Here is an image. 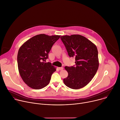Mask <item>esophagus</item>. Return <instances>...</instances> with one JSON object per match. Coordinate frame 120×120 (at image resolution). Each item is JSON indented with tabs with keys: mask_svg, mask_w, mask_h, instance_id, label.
<instances>
[{
	"mask_svg": "<svg viewBox=\"0 0 120 120\" xmlns=\"http://www.w3.org/2000/svg\"><path fill=\"white\" fill-rule=\"evenodd\" d=\"M63 67H60V68H58V69L60 70H62L63 69Z\"/></svg>",
	"mask_w": 120,
	"mask_h": 120,
	"instance_id": "esophagus-1",
	"label": "esophagus"
}]
</instances>
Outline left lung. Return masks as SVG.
<instances>
[{
	"label": "left lung",
	"mask_w": 120,
	"mask_h": 120,
	"mask_svg": "<svg viewBox=\"0 0 120 120\" xmlns=\"http://www.w3.org/2000/svg\"><path fill=\"white\" fill-rule=\"evenodd\" d=\"M61 41L69 57H75L76 65L65 67L68 76L65 84L71 89H79L88 84L96 74L99 62L97 47L85 37L79 35L63 36Z\"/></svg>",
	"instance_id": "8db88e82"
}]
</instances>
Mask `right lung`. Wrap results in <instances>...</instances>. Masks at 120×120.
Returning a JSON list of instances; mask_svg holds the SVG:
<instances>
[{
	"label": "right lung",
	"instance_id": "add662e5",
	"mask_svg": "<svg viewBox=\"0 0 120 120\" xmlns=\"http://www.w3.org/2000/svg\"><path fill=\"white\" fill-rule=\"evenodd\" d=\"M61 36L39 34L24 43L18 51L17 63L19 73L29 87L41 89L50 82L56 68L50 62L45 63L54 43Z\"/></svg>",
	"mask_w": 120,
	"mask_h": 120
}]
</instances>
